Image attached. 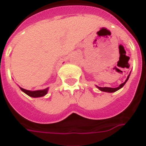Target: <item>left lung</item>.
Segmentation results:
<instances>
[{"label": "left lung", "mask_w": 146, "mask_h": 146, "mask_svg": "<svg viewBox=\"0 0 146 146\" xmlns=\"http://www.w3.org/2000/svg\"><path fill=\"white\" fill-rule=\"evenodd\" d=\"M129 75L128 76L127 79L125 80V81L123 83H122V84H120L119 86H118L117 88H110V87H100V86H97L98 89H100V90L101 91H103V92H108V93H113V92H115V91H117L118 90H119V89H121V88L123 86L125 85V83L127 82L128 79H129Z\"/></svg>", "instance_id": "1"}]
</instances>
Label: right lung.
I'll return each instance as SVG.
<instances>
[{"label":"right lung","instance_id":"1","mask_svg":"<svg viewBox=\"0 0 146 146\" xmlns=\"http://www.w3.org/2000/svg\"><path fill=\"white\" fill-rule=\"evenodd\" d=\"M21 90L24 93H25L27 95L30 96L31 97H40V96H45L47 93V91H48V88H46L45 90H36V91H30L27 90H24L23 88H21Z\"/></svg>","mask_w":146,"mask_h":146}]
</instances>
